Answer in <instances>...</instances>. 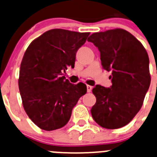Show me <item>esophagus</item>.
<instances>
[{
    "label": "esophagus",
    "mask_w": 157,
    "mask_h": 157,
    "mask_svg": "<svg viewBox=\"0 0 157 157\" xmlns=\"http://www.w3.org/2000/svg\"><path fill=\"white\" fill-rule=\"evenodd\" d=\"M86 90H87L88 93L91 92V90H92V86H90V85H86Z\"/></svg>",
    "instance_id": "1"
}]
</instances>
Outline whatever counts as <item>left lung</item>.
<instances>
[{"instance_id":"8db88e82","label":"left lung","mask_w":157,"mask_h":157,"mask_svg":"<svg viewBox=\"0 0 157 157\" xmlns=\"http://www.w3.org/2000/svg\"><path fill=\"white\" fill-rule=\"evenodd\" d=\"M100 53L103 69L112 72V86L97 85V98L91 114L97 124L106 129H118L128 124L139 112L150 87L149 57L142 44L124 29L91 34Z\"/></svg>"}]
</instances>
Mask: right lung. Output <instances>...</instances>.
<instances>
[{
  "mask_svg": "<svg viewBox=\"0 0 157 157\" xmlns=\"http://www.w3.org/2000/svg\"><path fill=\"white\" fill-rule=\"evenodd\" d=\"M90 33L52 29L33 40L24 53L20 69V94L30 120L48 131L66 125L72 109L86 93L83 83L65 79L68 67H74L76 54Z\"/></svg>",
  "mask_w": 157,
  "mask_h": 157,
  "instance_id": "add662e5",
  "label": "right lung"
}]
</instances>
